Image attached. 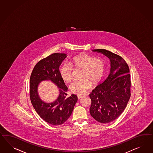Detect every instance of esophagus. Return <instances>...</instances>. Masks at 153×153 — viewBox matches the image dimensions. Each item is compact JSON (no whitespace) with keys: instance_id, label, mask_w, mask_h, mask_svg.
Here are the masks:
<instances>
[{"instance_id":"1","label":"esophagus","mask_w":153,"mask_h":153,"mask_svg":"<svg viewBox=\"0 0 153 153\" xmlns=\"http://www.w3.org/2000/svg\"><path fill=\"white\" fill-rule=\"evenodd\" d=\"M83 97V96H80V95H78V98L79 100L82 99Z\"/></svg>"}]
</instances>
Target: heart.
Listing matches in <instances>:
<instances>
[{
  "label": "heart",
  "instance_id": "obj_1",
  "mask_svg": "<svg viewBox=\"0 0 153 153\" xmlns=\"http://www.w3.org/2000/svg\"><path fill=\"white\" fill-rule=\"evenodd\" d=\"M73 68L82 69L80 78L78 81L71 83L70 89L75 94L83 95L92 87V83L96 85L102 81L105 75V62L101 57H95L86 53H80L73 57L69 64H63L59 69L62 79L69 82L73 79Z\"/></svg>",
  "mask_w": 153,
  "mask_h": 153
}]
</instances>
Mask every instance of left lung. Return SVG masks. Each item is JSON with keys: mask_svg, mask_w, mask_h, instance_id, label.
<instances>
[{"mask_svg": "<svg viewBox=\"0 0 153 153\" xmlns=\"http://www.w3.org/2000/svg\"><path fill=\"white\" fill-rule=\"evenodd\" d=\"M108 57L111 62L107 78L89 94L90 114L98 122L107 123L118 118L125 109L131 96L130 69L122 57L105 49H96Z\"/></svg>", "mask_w": 153, "mask_h": 153, "instance_id": "1", "label": "left lung"}]
</instances>
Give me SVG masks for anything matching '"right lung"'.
<instances>
[{"mask_svg": "<svg viewBox=\"0 0 153 153\" xmlns=\"http://www.w3.org/2000/svg\"><path fill=\"white\" fill-rule=\"evenodd\" d=\"M66 57L65 53H54L39 61L32 71L30 80V97L35 111L45 121L52 125H60L66 121L73 112L78 97H67L68 87L60 75L59 66ZM50 79L58 86L59 97L52 103L41 100L37 92L39 83Z\"/></svg>", "mask_w": 153, "mask_h": 153, "instance_id": "obj_1", "label": "right lung"}]
</instances>
